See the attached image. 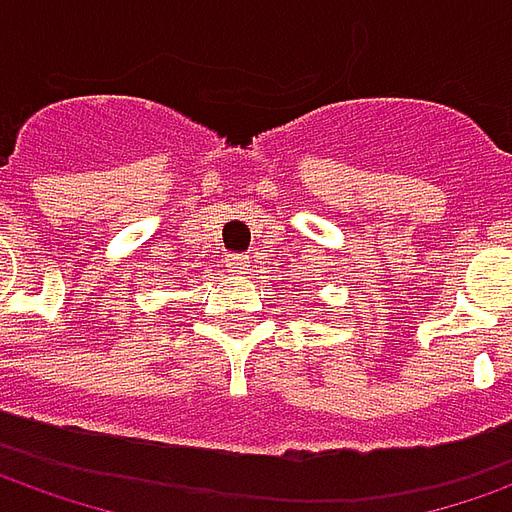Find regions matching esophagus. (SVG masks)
<instances>
[{"label":"esophagus","instance_id":"obj_1","mask_svg":"<svg viewBox=\"0 0 512 512\" xmlns=\"http://www.w3.org/2000/svg\"><path fill=\"white\" fill-rule=\"evenodd\" d=\"M224 268H227L230 274H246L249 263H246V257L241 255H227L224 257Z\"/></svg>","mask_w":512,"mask_h":512}]
</instances>
